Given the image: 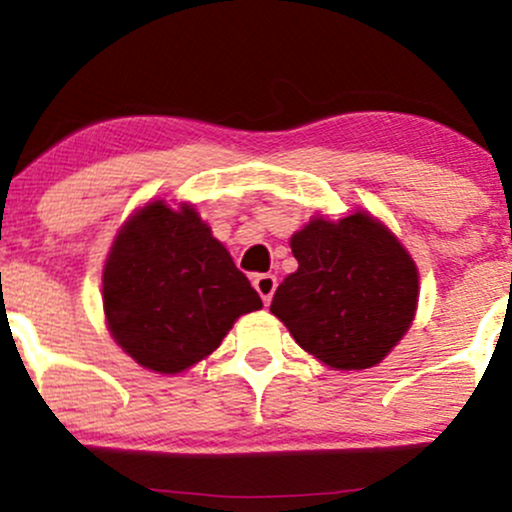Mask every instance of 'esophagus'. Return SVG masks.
<instances>
[{
	"label": "esophagus",
	"instance_id": "1",
	"mask_svg": "<svg viewBox=\"0 0 512 512\" xmlns=\"http://www.w3.org/2000/svg\"><path fill=\"white\" fill-rule=\"evenodd\" d=\"M252 286H255L257 293L262 296L264 305L272 303V296L276 291V276L274 274H257L255 279H252Z\"/></svg>",
	"mask_w": 512,
	"mask_h": 512
}]
</instances>
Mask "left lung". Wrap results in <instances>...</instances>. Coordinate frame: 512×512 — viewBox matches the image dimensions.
Listing matches in <instances>:
<instances>
[{
    "instance_id": "left-lung-1",
    "label": "left lung",
    "mask_w": 512,
    "mask_h": 512,
    "mask_svg": "<svg viewBox=\"0 0 512 512\" xmlns=\"http://www.w3.org/2000/svg\"><path fill=\"white\" fill-rule=\"evenodd\" d=\"M298 269L272 298L301 349L337 370L380 363L404 337L419 301V272L402 243L366 211L310 219L293 233Z\"/></svg>"
}]
</instances>
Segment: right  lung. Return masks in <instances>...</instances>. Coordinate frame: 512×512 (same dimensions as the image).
I'll return each instance as SVG.
<instances>
[{
  "mask_svg": "<svg viewBox=\"0 0 512 512\" xmlns=\"http://www.w3.org/2000/svg\"><path fill=\"white\" fill-rule=\"evenodd\" d=\"M262 301L195 207L149 202L120 228L103 269L108 330L139 366L182 373Z\"/></svg>",
  "mask_w": 512,
  "mask_h": 512,
  "instance_id": "add662e5",
  "label": "right lung"
}]
</instances>
